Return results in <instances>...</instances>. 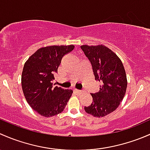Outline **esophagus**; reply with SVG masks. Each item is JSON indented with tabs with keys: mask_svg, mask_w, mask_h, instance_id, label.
I'll list each match as a JSON object with an SVG mask.
<instances>
[{
	"mask_svg": "<svg viewBox=\"0 0 150 150\" xmlns=\"http://www.w3.org/2000/svg\"><path fill=\"white\" fill-rule=\"evenodd\" d=\"M76 92L77 93L79 94V95H81V94H82L83 92H84V91H83V90H79V89H76Z\"/></svg>",
	"mask_w": 150,
	"mask_h": 150,
	"instance_id": "1",
	"label": "esophagus"
}]
</instances>
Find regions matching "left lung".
Instances as JSON below:
<instances>
[{
  "label": "left lung",
  "mask_w": 150,
  "mask_h": 150,
  "mask_svg": "<svg viewBox=\"0 0 150 150\" xmlns=\"http://www.w3.org/2000/svg\"><path fill=\"white\" fill-rule=\"evenodd\" d=\"M92 64L95 80L100 83V91L91 94L92 103L84 107L87 113L98 118L116 110L125 96L127 87L126 71L121 59L103 45L81 46Z\"/></svg>",
  "instance_id": "8db88e82"
}]
</instances>
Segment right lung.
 Instances as JSON below:
<instances>
[{
  "instance_id": "add662e5",
  "label": "right lung",
  "mask_w": 150,
  "mask_h": 150,
  "mask_svg": "<svg viewBox=\"0 0 150 150\" xmlns=\"http://www.w3.org/2000/svg\"><path fill=\"white\" fill-rule=\"evenodd\" d=\"M74 48L73 45L41 47L24 64L21 74L24 97L30 107L42 116L61 113L72 95L71 89L54 87L51 81L63 57Z\"/></svg>"
}]
</instances>
